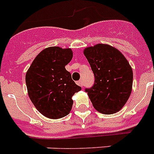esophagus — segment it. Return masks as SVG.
<instances>
[{
    "instance_id": "obj_1",
    "label": "esophagus",
    "mask_w": 154,
    "mask_h": 154,
    "mask_svg": "<svg viewBox=\"0 0 154 154\" xmlns=\"http://www.w3.org/2000/svg\"><path fill=\"white\" fill-rule=\"evenodd\" d=\"M77 84L79 85V86H80V87H83V81L82 80H79L77 82Z\"/></svg>"
}]
</instances>
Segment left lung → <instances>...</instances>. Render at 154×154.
<instances>
[{"label": "left lung", "instance_id": "left-lung-1", "mask_svg": "<svg viewBox=\"0 0 154 154\" xmlns=\"http://www.w3.org/2000/svg\"><path fill=\"white\" fill-rule=\"evenodd\" d=\"M83 54L94 75V84L86 88L97 111L112 114L129 99L133 86V70L121 51L108 44L87 47Z\"/></svg>", "mask_w": 154, "mask_h": 154}]
</instances>
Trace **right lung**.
<instances>
[{"label": "right lung", "mask_w": 154, "mask_h": 154, "mask_svg": "<svg viewBox=\"0 0 154 154\" xmlns=\"http://www.w3.org/2000/svg\"><path fill=\"white\" fill-rule=\"evenodd\" d=\"M73 57L71 48L49 47L33 60L25 76L28 96L38 111L51 119L71 111L75 93L81 91L65 68Z\"/></svg>", "instance_id": "obj_1"}]
</instances>
